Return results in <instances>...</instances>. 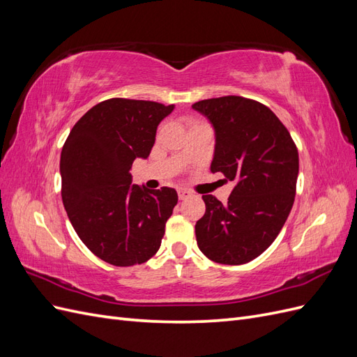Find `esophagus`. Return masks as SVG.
Here are the masks:
<instances>
[{
	"instance_id": "34e87169",
	"label": "esophagus",
	"mask_w": 357,
	"mask_h": 357,
	"mask_svg": "<svg viewBox=\"0 0 357 357\" xmlns=\"http://www.w3.org/2000/svg\"><path fill=\"white\" fill-rule=\"evenodd\" d=\"M177 192H178V198L180 199H188V198L192 197V193L189 190H186V189H178Z\"/></svg>"
}]
</instances>
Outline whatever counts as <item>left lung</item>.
I'll list each match as a JSON object with an SVG mask.
<instances>
[{
	"instance_id": "1",
	"label": "left lung",
	"mask_w": 357,
	"mask_h": 357,
	"mask_svg": "<svg viewBox=\"0 0 357 357\" xmlns=\"http://www.w3.org/2000/svg\"><path fill=\"white\" fill-rule=\"evenodd\" d=\"M192 109L214 128L211 172L235 181L226 205L202 195L198 247L213 262L247 264L273 244L287 220L296 193L298 149L280 119L255 100L228 95Z\"/></svg>"
}]
</instances>
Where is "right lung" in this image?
<instances>
[{
	"label": "right lung",
	"instance_id": "add662e5",
	"mask_svg": "<svg viewBox=\"0 0 357 357\" xmlns=\"http://www.w3.org/2000/svg\"><path fill=\"white\" fill-rule=\"evenodd\" d=\"M172 110L155 101L105 100L79 119L62 147L63 207L83 244L107 264H144L159 250L177 192L131 185L129 171L150 155L158 125Z\"/></svg>",
	"mask_w": 357,
	"mask_h": 357
}]
</instances>
